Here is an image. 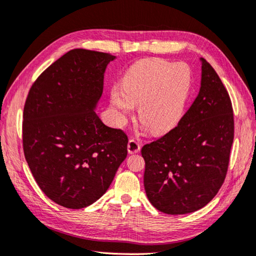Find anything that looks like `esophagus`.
<instances>
[{"label":"esophagus","instance_id":"1","mask_svg":"<svg viewBox=\"0 0 256 256\" xmlns=\"http://www.w3.org/2000/svg\"><path fill=\"white\" fill-rule=\"evenodd\" d=\"M140 150H141V144H140L138 141H135V140L131 138L128 141V151L130 154H135V153H138Z\"/></svg>","mask_w":256,"mask_h":256}]
</instances>
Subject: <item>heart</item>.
I'll use <instances>...</instances> for the list:
<instances>
[{"instance_id": "1", "label": "heart", "mask_w": 256, "mask_h": 256, "mask_svg": "<svg viewBox=\"0 0 256 256\" xmlns=\"http://www.w3.org/2000/svg\"><path fill=\"white\" fill-rule=\"evenodd\" d=\"M191 88V72L184 64L148 58L125 73L121 88H113L111 105L123 120L138 105V115L150 131L163 133L182 116Z\"/></svg>"}]
</instances>
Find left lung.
I'll return each instance as SVG.
<instances>
[{
    "label": "left lung",
    "instance_id": "left-lung-1",
    "mask_svg": "<svg viewBox=\"0 0 256 256\" xmlns=\"http://www.w3.org/2000/svg\"><path fill=\"white\" fill-rule=\"evenodd\" d=\"M202 62L201 88L175 126L141 150L148 201L166 214L204 208L226 176L234 138L232 102L218 73Z\"/></svg>",
    "mask_w": 256,
    "mask_h": 256
}]
</instances>
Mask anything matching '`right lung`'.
Returning <instances> with one entry per match:
<instances>
[{
    "label": "right lung",
    "mask_w": 256,
    "mask_h": 256,
    "mask_svg": "<svg viewBox=\"0 0 256 256\" xmlns=\"http://www.w3.org/2000/svg\"><path fill=\"white\" fill-rule=\"evenodd\" d=\"M114 58L71 50L40 75L25 101V160L40 188L61 206L78 210L98 201L128 155V135L95 113Z\"/></svg>",
    "instance_id": "right-lung-1"
}]
</instances>
